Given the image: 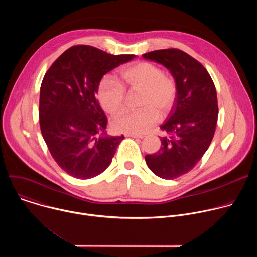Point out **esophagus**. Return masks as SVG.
<instances>
[{"label": "esophagus", "instance_id": "34e87169", "mask_svg": "<svg viewBox=\"0 0 257 257\" xmlns=\"http://www.w3.org/2000/svg\"><path fill=\"white\" fill-rule=\"evenodd\" d=\"M126 136H130V137H133V138H139V139L144 137L143 134H135V133H127Z\"/></svg>", "mask_w": 257, "mask_h": 257}]
</instances>
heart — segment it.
Returning <instances> with one entry per match:
<instances>
[{
  "instance_id": "heart-1",
  "label": "heart",
  "mask_w": 257,
  "mask_h": 257,
  "mask_svg": "<svg viewBox=\"0 0 257 257\" xmlns=\"http://www.w3.org/2000/svg\"><path fill=\"white\" fill-rule=\"evenodd\" d=\"M119 83L102 78L97 86V99L103 111L109 115L121 112L125 105V90L139 91L136 111L118 115L112 122L117 132L141 134L149 131L173 107L177 96L175 79L151 62H135L122 67L118 72ZM160 113H159L158 112Z\"/></svg>"
}]
</instances>
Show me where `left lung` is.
<instances>
[{"label":"left lung","mask_w":257,"mask_h":257,"mask_svg":"<svg viewBox=\"0 0 257 257\" xmlns=\"http://www.w3.org/2000/svg\"><path fill=\"white\" fill-rule=\"evenodd\" d=\"M142 57L165 66L177 84L175 103L161 126V149L145 156L154 174L175 179L192 170L208 149L218 115L216 90L206 69L185 52L166 49Z\"/></svg>","instance_id":"1"}]
</instances>
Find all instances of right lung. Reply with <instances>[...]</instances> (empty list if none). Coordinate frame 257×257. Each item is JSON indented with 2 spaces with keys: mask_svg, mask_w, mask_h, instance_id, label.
Here are the masks:
<instances>
[{
  "mask_svg": "<svg viewBox=\"0 0 257 257\" xmlns=\"http://www.w3.org/2000/svg\"><path fill=\"white\" fill-rule=\"evenodd\" d=\"M135 57L74 46L47 71L40 93L41 130L52 157L70 176L93 178L111 164L124 135L106 133L107 119L95 94L104 74Z\"/></svg>",
  "mask_w": 257,
  "mask_h": 257,
  "instance_id": "right-lung-1",
  "label": "right lung"
}]
</instances>
